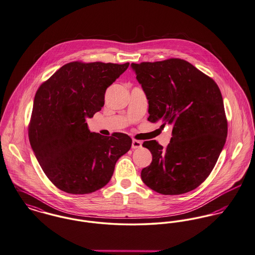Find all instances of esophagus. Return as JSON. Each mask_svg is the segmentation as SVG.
Here are the masks:
<instances>
[{
	"mask_svg": "<svg viewBox=\"0 0 255 255\" xmlns=\"http://www.w3.org/2000/svg\"><path fill=\"white\" fill-rule=\"evenodd\" d=\"M141 141L140 140H136V139H133L132 140V148L133 149H136V148H140L141 147Z\"/></svg>",
	"mask_w": 255,
	"mask_h": 255,
	"instance_id": "obj_1",
	"label": "esophagus"
}]
</instances>
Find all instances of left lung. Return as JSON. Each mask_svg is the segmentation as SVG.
<instances>
[{
  "mask_svg": "<svg viewBox=\"0 0 255 255\" xmlns=\"http://www.w3.org/2000/svg\"><path fill=\"white\" fill-rule=\"evenodd\" d=\"M137 82L148 100L150 122L171 124L172 137L164 148L144 141L152 162L140 176L162 195H182L209 176L227 135L223 96L213 79L190 62L169 59L132 63Z\"/></svg>",
  "mask_w": 255,
  "mask_h": 255,
  "instance_id": "8db88e82",
  "label": "left lung"
}]
</instances>
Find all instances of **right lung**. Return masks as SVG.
<instances>
[{
    "instance_id": "1",
    "label": "right lung",
    "mask_w": 255,
    "mask_h": 255,
    "mask_svg": "<svg viewBox=\"0 0 255 255\" xmlns=\"http://www.w3.org/2000/svg\"><path fill=\"white\" fill-rule=\"evenodd\" d=\"M129 66L73 61L36 91L29 126L30 146L49 180L72 195L93 193L109 183L116 163L132 145L123 133L90 132L86 120L105 103L106 90Z\"/></svg>"
}]
</instances>
